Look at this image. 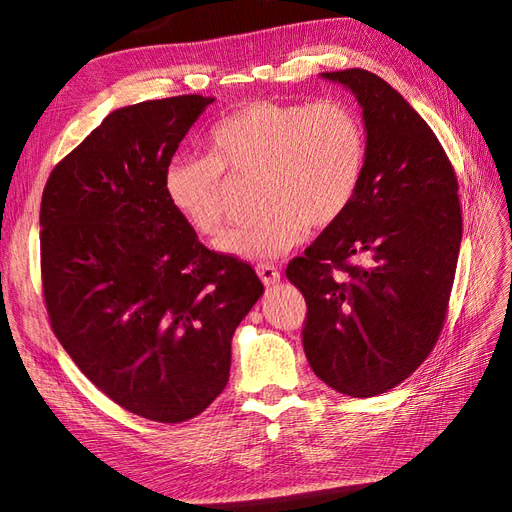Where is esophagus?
Returning a JSON list of instances; mask_svg holds the SVG:
<instances>
[{
  "label": "esophagus",
  "mask_w": 512,
  "mask_h": 512,
  "mask_svg": "<svg viewBox=\"0 0 512 512\" xmlns=\"http://www.w3.org/2000/svg\"><path fill=\"white\" fill-rule=\"evenodd\" d=\"M256 273L260 277V282L265 286H273L280 282V271H277V267H273V265H258Z\"/></svg>",
  "instance_id": "1"
}]
</instances>
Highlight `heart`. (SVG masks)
I'll use <instances>...</instances> for the list:
<instances>
[{
    "label": "heart",
    "mask_w": 512,
    "mask_h": 512,
    "mask_svg": "<svg viewBox=\"0 0 512 512\" xmlns=\"http://www.w3.org/2000/svg\"><path fill=\"white\" fill-rule=\"evenodd\" d=\"M367 158L365 128L350 106L250 102L209 132V156H177L164 168L168 203L198 235L224 222V170L260 173V218L226 230L220 252L243 260L277 258L309 226L337 222L359 192Z\"/></svg>",
    "instance_id": "b5f03b06"
}]
</instances>
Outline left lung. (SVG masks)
<instances>
[{
  "label": "left lung",
  "instance_id": "8db88e82",
  "mask_svg": "<svg viewBox=\"0 0 512 512\" xmlns=\"http://www.w3.org/2000/svg\"><path fill=\"white\" fill-rule=\"evenodd\" d=\"M320 76L361 106L365 170L348 211L286 277L307 303L303 350L314 374L337 393L374 397L438 342L461 245L457 177L425 119L380 76Z\"/></svg>",
  "mask_w": 512,
  "mask_h": 512
}]
</instances>
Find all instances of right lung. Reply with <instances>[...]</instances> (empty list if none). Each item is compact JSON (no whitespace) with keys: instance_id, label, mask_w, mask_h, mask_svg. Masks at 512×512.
Returning <instances> with one entry per match:
<instances>
[{"instance_id":"obj_1","label":"right lung","mask_w":512,"mask_h":512,"mask_svg":"<svg viewBox=\"0 0 512 512\" xmlns=\"http://www.w3.org/2000/svg\"><path fill=\"white\" fill-rule=\"evenodd\" d=\"M213 102L117 108L42 192L57 339L106 397L158 423L188 421L224 391L232 333L265 292L247 262L207 250L164 194L166 164Z\"/></svg>"}]
</instances>
